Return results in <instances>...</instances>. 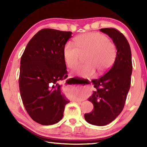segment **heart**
Returning <instances> with one entry per match:
<instances>
[{
    "instance_id": "1",
    "label": "heart",
    "mask_w": 147,
    "mask_h": 147,
    "mask_svg": "<svg viewBox=\"0 0 147 147\" xmlns=\"http://www.w3.org/2000/svg\"><path fill=\"white\" fill-rule=\"evenodd\" d=\"M76 46L72 42L66 43L64 48V58L69 68L74 69L82 56L85 55L86 63L79 65L75 72L88 78L96 72H104L114 63L117 55L115 44L100 33L92 32L80 35L75 38Z\"/></svg>"
}]
</instances>
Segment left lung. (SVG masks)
Returning a JSON list of instances; mask_svg holds the SVG:
<instances>
[{"label": "left lung", "mask_w": 147, "mask_h": 147, "mask_svg": "<svg viewBox=\"0 0 147 147\" xmlns=\"http://www.w3.org/2000/svg\"><path fill=\"white\" fill-rule=\"evenodd\" d=\"M100 31L112 39L117 55L107 73L92 80L96 91L88 100L94 109L84 117L88 123L102 126L113 121L122 112L131 86L132 64L131 48L124 35L114 28H103Z\"/></svg>", "instance_id": "left-lung-1"}]
</instances>
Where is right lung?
Here are the masks:
<instances>
[{
	"mask_svg": "<svg viewBox=\"0 0 147 147\" xmlns=\"http://www.w3.org/2000/svg\"><path fill=\"white\" fill-rule=\"evenodd\" d=\"M72 33L43 29L30 40L21 56V99L30 118L42 125L59 121L70 102L59 83L67 77L63 53Z\"/></svg>",
	"mask_w": 147,
	"mask_h": 147,
	"instance_id": "1",
	"label": "right lung"
}]
</instances>
